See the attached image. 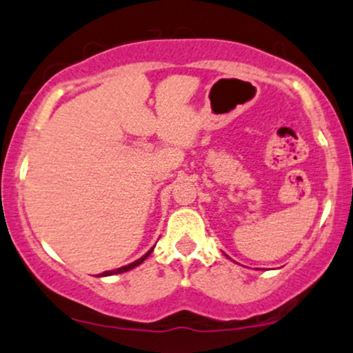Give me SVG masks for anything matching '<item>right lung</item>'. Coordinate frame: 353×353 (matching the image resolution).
I'll return each mask as SVG.
<instances>
[{
  "label": "right lung",
  "instance_id": "add662e5",
  "mask_svg": "<svg viewBox=\"0 0 353 353\" xmlns=\"http://www.w3.org/2000/svg\"><path fill=\"white\" fill-rule=\"evenodd\" d=\"M154 251V248H150L148 253H145L143 258H139V259H136L134 263H131V264H128V266H123V268H118V269H113V271H105V272H102L100 274L99 277H105V276H113V274H121V272H128V271H131V269H134L136 266H139L141 263H144L145 261V258H148V256L152 253Z\"/></svg>",
  "mask_w": 353,
  "mask_h": 353
}]
</instances>
